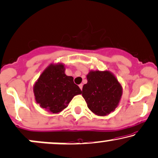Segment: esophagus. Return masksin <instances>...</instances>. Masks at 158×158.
I'll use <instances>...</instances> for the list:
<instances>
[{
	"instance_id": "esophagus-1",
	"label": "esophagus",
	"mask_w": 158,
	"mask_h": 158,
	"mask_svg": "<svg viewBox=\"0 0 158 158\" xmlns=\"http://www.w3.org/2000/svg\"><path fill=\"white\" fill-rule=\"evenodd\" d=\"M79 87H80V89H81L82 90V89H83V84H80V85H79Z\"/></svg>"
}]
</instances>
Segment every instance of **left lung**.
<instances>
[{"mask_svg":"<svg viewBox=\"0 0 158 158\" xmlns=\"http://www.w3.org/2000/svg\"><path fill=\"white\" fill-rule=\"evenodd\" d=\"M82 95L88 108L98 116L108 115L118 106L123 89L112 72L90 71Z\"/></svg>","mask_w":158,"mask_h":158,"instance_id":"8db88e82","label":"left lung"}]
</instances>
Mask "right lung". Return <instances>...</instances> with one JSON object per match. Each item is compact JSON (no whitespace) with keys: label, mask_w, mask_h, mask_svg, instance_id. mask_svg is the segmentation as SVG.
Instances as JSON below:
<instances>
[{"label":"right lung","mask_w":158,"mask_h":158,"mask_svg":"<svg viewBox=\"0 0 158 158\" xmlns=\"http://www.w3.org/2000/svg\"><path fill=\"white\" fill-rule=\"evenodd\" d=\"M72 76L65 74L63 64H51L33 87L35 101L41 108L56 114L68 106L74 96L82 93Z\"/></svg>","instance_id":"1"}]
</instances>
